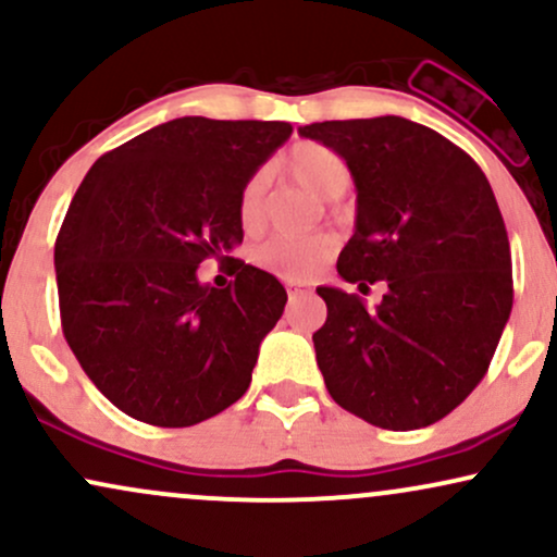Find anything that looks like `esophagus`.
Wrapping results in <instances>:
<instances>
[{
  "instance_id": "obj_1",
  "label": "esophagus",
  "mask_w": 557,
  "mask_h": 557,
  "mask_svg": "<svg viewBox=\"0 0 557 557\" xmlns=\"http://www.w3.org/2000/svg\"><path fill=\"white\" fill-rule=\"evenodd\" d=\"M306 293H311V287H309V285H300V283H287V296H290V298L306 296Z\"/></svg>"
}]
</instances>
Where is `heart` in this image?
<instances>
[{
  "label": "heart",
  "instance_id": "1",
  "mask_svg": "<svg viewBox=\"0 0 557 557\" xmlns=\"http://www.w3.org/2000/svg\"><path fill=\"white\" fill-rule=\"evenodd\" d=\"M293 181L314 190L322 198H337L350 185V172L343 157L330 146L296 144L280 162ZM238 220L246 230H253L264 220V177L253 175L243 185L238 196ZM335 251L330 235H274L253 253L261 267L287 280H309Z\"/></svg>",
  "mask_w": 557,
  "mask_h": 557
}]
</instances>
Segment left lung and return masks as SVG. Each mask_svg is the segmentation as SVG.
I'll return each instance as SVG.
<instances>
[{"mask_svg": "<svg viewBox=\"0 0 557 557\" xmlns=\"http://www.w3.org/2000/svg\"><path fill=\"white\" fill-rule=\"evenodd\" d=\"M337 151L356 183V233L337 274L359 290L385 283L369 311L356 293L317 287L314 332L332 400L382 430H419L469 398L513 306L510 243L479 164L406 117L298 127Z\"/></svg>", "mask_w": 557, "mask_h": 557, "instance_id": "left-lung-1", "label": "left lung"}]
</instances>
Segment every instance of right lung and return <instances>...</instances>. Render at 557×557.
<instances>
[{
    "instance_id": "obj_1",
    "label": "right lung",
    "mask_w": 557,
    "mask_h": 557,
    "mask_svg": "<svg viewBox=\"0 0 557 557\" xmlns=\"http://www.w3.org/2000/svg\"><path fill=\"white\" fill-rule=\"evenodd\" d=\"M290 133V123L177 117L83 177L54 243L62 332L127 417L194 426L251 385L287 293L227 253L243 243V185ZM207 258L234 261L227 288L197 283Z\"/></svg>"
}]
</instances>
